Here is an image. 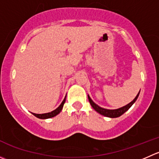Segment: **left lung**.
<instances>
[{
  "label": "left lung",
  "mask_w": 159,
  "mask_h": 159,
  "mask_svg": "<svg viewBox=\"0 0 159 159\" xmlns=\"http://www.w3.org/2000/svg\"><path fill=\"white\" fill-rule=\"evenodd\" d=\"M139 93H140V91H139V94H138L137 95H136V97L134 98V100H133L132 102H130L129 104L126 105L125 106L121 107V108H118V109H114V110L105 109V108H101V107H99L98 105H96V104L94 103V102H93L92 100H91V98H90L89 95H88V98H89V102H90V104H91V107H92V108H94V109L96 111L98 112L99 114H101V115H104V116L108 117V118H118V117L121 116V115H123V114H124L125 112L129 110L130 108H131V105H132L133 104H134V102H135V101L137 100L138 97H139Z\"/></svg>",
  "instance_id": "1"
}]
</instances>
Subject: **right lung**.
<instances>
[{
	"label": "right lung",
	"mask_w": 159,
	"mask_h": 159,
	"mask_svg": "<svg viewBox=\"0 0 159 159\" xmlns=\"http://www.w3.org/2000/svg\"><path fill=\"white\" fill-rule=\"evenodd\" d=\"M65 100H66V96H65V99L63 100V102H61L59 107H57L55 110L52 111L48 112V113H44V114H35V113H32L35 117L38 118H41V119H47V118H53V117L56 116L57 115H58L59 113L61 112V111L62 110L64 106V104H65Z\"/></svg>",
	"instance_id": "add662e5"
}]
</instances>
